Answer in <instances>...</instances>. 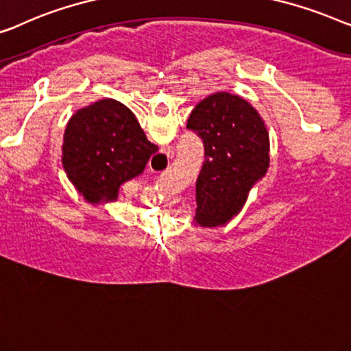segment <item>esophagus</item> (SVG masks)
Here are the masks:
<instances>
[{
    "mask_svg": "<svg viewBox=\"0 0 351 351\" xmlns=\"http://www.w3.org/2000/svg\"><path fill=\"white\" fill-rule=\"evenodd\" d=\"M161 154H163L165 156H167V160H172V158H174V150H172L171 147H165V150L161 152Z\"/></svg>",
    "mask_w": 351,
    "mask_h": 351,
    "instance_id": "34e87169",
    "label": "esophagus"
}]
</instances>
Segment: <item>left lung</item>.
Instances as JSON below:
<instances>
[{
	"instance_id": "obj_1",
	"label": "left lung",
	"mask_w": 351,
	"mask_h": 351,
	"mask_svg": "<svg viewBox=\"0 0 351 351\" xmlns=\"http://www.w3.org/2000/svg\"><path fill=\"white\" fill-rule=\"evenodd\" d=\"M186 128L199 136L206 150L196 180L195 226H225L269 169L267 128L248 101L228 91L197 103Z\"/></svg>"
}]
</instances>
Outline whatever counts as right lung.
<instances>
[{
	"label": "right lung",
	"instance_id": "1",
	"mask_svg": "<svg viewBox=\"0 0 351 351\" xmlns=\"http://www.w3.org/2000/svg\"><path fill=\"white\" fill-rule=\"evenodd\" d=\"M156 150L134 114L120 101L104 98L69 119L62 165L79 195L98 206L117 201L121 184L142 174Z\"/></svg>",
	"mask_w": 351,
	"mask_h": 351
}]
</instances>
